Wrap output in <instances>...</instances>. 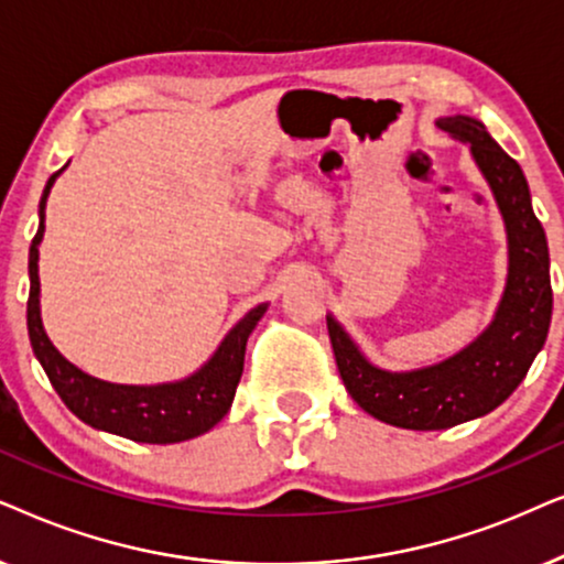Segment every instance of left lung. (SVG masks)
Instances as JSON below:
<instances>
[{"mask_svg":"<svg viewBox=\"0 0 564 564\" xmlns=\"http://www.w3.org/2000/svg\"><path fill=\"white\" fill-rule=\"evenodd\" d=\"M438 129L469 144L506 221L508 281L490 327L441 364L384 371L366 360L335 317H327L337 371L348 394L381 423L408 431H444L506 402L542 350L552 319L550 250L542 221L531 208L523 170L477 118L448 116L438 120Z\"/></svg>","mask_w":564,"mask_h":564,"instance_id":"1","label":"left lung"}]
</instances>
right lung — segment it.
I'll return each instance as SVG.
<instances>
[{
    "instance_id": "right-lung-1",
    "label": "right lung",
    "mask_w": 564,
    "mask_h": 564,
    "mask_svg": "<svg viewBox=\"0 0 564 564\" xmlns=\"http://www.w3.org/2000/svg\"><path fill=\"white\" fill-rule=\"evenodd\" d=\"M62 170L48 177L41 195V227L30 245V296H28V333L35 358L54 389L79 420L97 431H108L139 444H180V441L204 435L219 423L235 400L239 377L245 369L247 337L258 325L268 304H258L245 314L229 335L224 337L212 358L193 377L172 384L131 387L110 384L95 379L69 364L48 340L41 322V281H37V245L46 231V200Z\"/></svg>"
}]
</instances>
